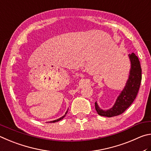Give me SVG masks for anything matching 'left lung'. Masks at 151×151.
<instances>
[{
	"label": "left lung",
	"instance_id": "8db88e82",
	"mask_svg": "<svg viewBox=\"0 0 151 151\" xmlns=\"http://www.w3.org/2000/svg\"><path fill=\"white\" fill-rule=\"evenodd\" d=\"M129 58L131 62V69L126 86L111 109L103 110L100 109L97 102L95 103V107L99 115L107 117L119 115L122 114L135 99L141 85L142 70L139 58L134 53L129 54Z\"/></svg>",
	"mask_w": 151,
	"mask_h": 151
}]
</instances>
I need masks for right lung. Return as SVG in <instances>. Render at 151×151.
Segmentation results:
<instances>
[{
	"instance_id": "add662e5",
	"label": "right lung",
	"mask_w": 151,
	"mask_h": 151,
	"mask_svg": "<svg viewBox=\"0 0 151 151\" xmlns=\"http://www.w3.org/2000/svg\"><path fill=\"white\" fill-rule=\"evenodd\" d=\"M67 113H68V111H67L65 112V115H63L62 117H60V118H59V119H56V120H54V121H50V122H49V123H55V122H58V121H60V120H62V119H63L65 117V115L67 114Z\"/></svg>"
}]
</instances>
